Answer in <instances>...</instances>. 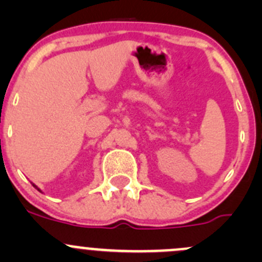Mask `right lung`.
Returning <instances> with one entry per match:
<instances>
[{
  "mask_svg": "<svg viewBox=\"0 0 262 262\" xmlns=\"http://www.w3.org/2000/svg\"><path fill=\"white\" fill-rule=\"evenodd\" d=\"M33 186H34V187H35V189H38V191H40V192H41V190H40V189H39V187H38V186H36V185H34V184H33Z\"/></svg>",
  "mask_w": 262,
  "mask_h": 262,
  "instance_id": "right-lung-1",
  "label": "right lung"
}]
</instances>
